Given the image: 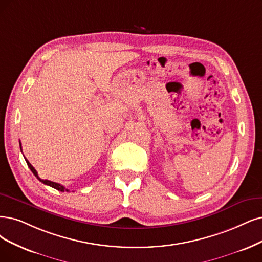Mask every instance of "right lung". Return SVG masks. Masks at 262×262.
<instances>
[{"mask_svg":"<svg viewBox=\"0 0 262 262\" xmlns=\"http://www.w3.org/2000/svg\"><path fill=\"white\" fill-rule=\"evenodd\" d=\"M20 149H21V143H20ZM26 162H27V164H28V166H29V168L31 169V171L33 172V175L40 180L41 182H43L44 185H46V186H50V187H52V188H54V189H56V190H58V191H61V192H64V191H69L68 189H66L63 186H61L60 183H57V182H54V181H50V180H44V179H41L40 177H38V175H37V171L34 169V167L31 165L30 163H29V161L26 159Z\"/></svg>","mask_w":262,"mask_h":262,"instance_id":"1","label":"right lung"}]
</instances>
